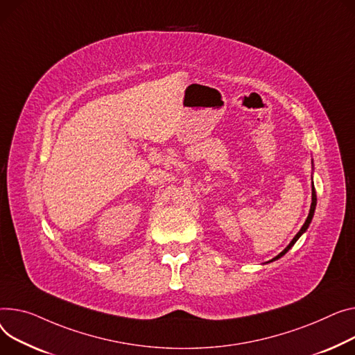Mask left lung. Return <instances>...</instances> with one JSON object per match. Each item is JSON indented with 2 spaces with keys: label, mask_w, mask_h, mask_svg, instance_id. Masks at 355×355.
<instances>
[{
  "label": "left lung",
  "mask_w": 355,
  "mask_h": 355,
  "mask_svg": "<svg viewBox=\"0 0 355 355\" xmlns=\"http://www.w3.org/2000/svg\"><path fill=\"white\" fill-rule=\"evenodd\" d=\"M315 205H317V196H315V188H314V184H313V190H311V207H310V212H309V217H306V220H305V223H304V225L301 227V230L295 234V237L291 240V243L282 250L277 257H274L272 259H270V261H267V263H272V261H275V259H278V258H281L282 255H284L286 252H288V250L297 243V240L301 237V235L306 231V228L310 227V224H311V221H313V217H314V211H315Z\"/></svg>",
  "instance_id": "8db88e82"
}]
</instances>
